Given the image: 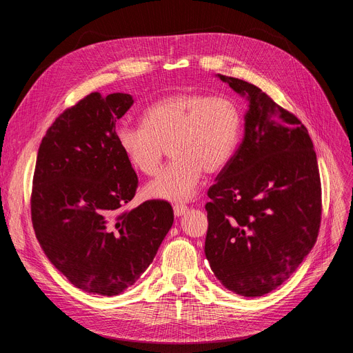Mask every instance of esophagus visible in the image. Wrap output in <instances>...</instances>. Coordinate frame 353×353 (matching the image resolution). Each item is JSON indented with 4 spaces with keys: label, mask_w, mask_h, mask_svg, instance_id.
Listing matches in <instances>:
<instances>
[{
    "label": "esophagus",
    "mask_w": 353,
    "mask_h": 353,
    "mask_svg": "<svg viewBox=\"0 0 353 353\" xmlns=\"http://www.w3.org/2000/svg\"><path fill=\"white\" fill-rule=\"evenodd\" d=\"M173 212H174V214L177 216V217H180V216H184L188 212H189V209H188V206H184V205H174V208H173Z\"/></svg>",
    "instance_id": "34e87169"
}]
</instances>
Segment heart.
<instances>
[{"instance_id": "obj_1", "label": "heart", "mask_w": 353, "mask_h": 353, "mask_svg": "<svg viewBox=\"0 0 353 353\" xmlns=\"http://www.w3.org/2000/svg\"><path fill=\"white\" fill-rule=\"evenodd\" d=\"M242 113L234 100L203 92H176L148 105L141 125L120 124L116 141L128 165L153 176L169 147L172 161L145 186L147 197L186 201L208 173H217L234 156Z\"/></svg>"}]
</instances>
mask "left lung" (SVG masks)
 <instances>
[{
    "instance_id": "8db88e82",
    "label": "left lung",
    "mask_w": 353,
    "mask_h": 353,
    "mask_svg": "<svg viewBox=\"0 0 353 353\" xmlns=\"http://www.w3.org/2000/svg\"><path fill=\"white\" fill-rule=\"evenodd\" d=\"M216 77L248 101L245 136L209 189L205 253L226 289L256 298L288 281L316 242L321 179L306 127L261 88Z\"/></svg>"
}]
</instances>
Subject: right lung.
Returning a JSON list of instances; mask_svg holds the SVG:
<instances>
[{"mask_svg":"<svg viewBox=\"0 0 353 353\" xmlns=\"http://www.w3.org/2000/svg\"><path fill=\"white\" fill-rule=\"evenodd\" d=\"M133 101L91 92L47 130L35 163L31 219L40 246L74 286L101 296L139 281L174 220L164 200L119 213L139 183L116 141V123Z\"/></svg>","mask_w":353,"mask_h":353,"instance_id":"1","label":"right lung"}]
</instances>
